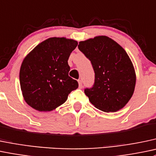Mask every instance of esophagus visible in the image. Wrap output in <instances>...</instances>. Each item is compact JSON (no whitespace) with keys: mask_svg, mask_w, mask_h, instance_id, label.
<instances>
[{"mask_svg":"<svg viewBox=\"0 0 156 156\" xmlns=\"http://www.w3.org/2000/svg\"><path fill=\"white\" fill-rule=\"evenodd\" d=\"M78 86H79V88H82L83 87L82 81H81V80H78Z\"/></svg>","mask_w":156,"mask_h":156,"instance_id":"34e87169","label":"esophagus"}]
</instances>
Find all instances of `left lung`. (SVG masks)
<instances>
[{
  "mask_svg": "<svg viewBox=\"0 0 156 156\" xmlns=\"http://www.w3.org/2000/svg\"><path fill=\"white\" fill-rule=\"evenodd\" d=\"M78 48L91 61L95 83L85 94L98 109L116 112L132 98L136 83L133 63L125 49L106 36L79 42Z\"/></svg>",
  "mask_w": 156,
  "mask_h": 156,
  "instance_id": "obj_1",
  "label": "left lung"
}]
</instances>
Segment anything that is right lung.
Segmentation results:
<instances>
[{"label":"right lung","mask_w":156,"mask_h":156,"mask_svg":"<svg viewBox=\"0 0 156 156\" xmlns=\"http://www.w3.org/2000/svg\"><path fill=\"white\" fill-rule=\"evenodd\" d=\"M78 42L66 37H51L38 44L23 60L19 72L21 90L29 106L51 111L66 101L78 87L69 76L68 59Z\"/></svg>","instance_id":"1"}]
</instances>
